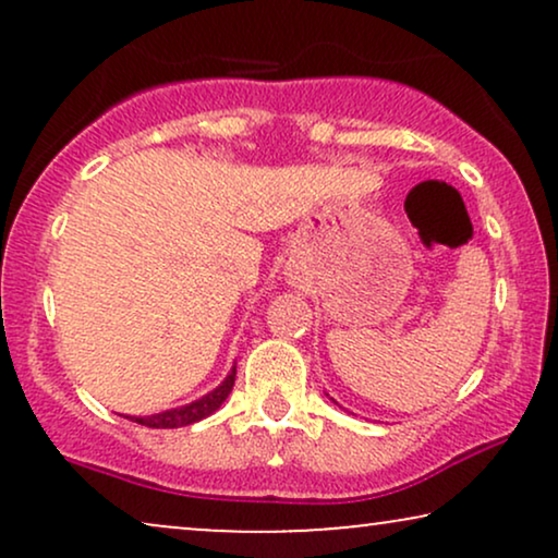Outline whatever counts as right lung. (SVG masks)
Segmentation results:
<instances>
[{"instance_id": "1", "label": "right lung", "mask_w": 558, "mask_h": 558, "mask_svg": "<svg viewBox=\"0 0 558 558\" xmlns=\"http://www.w3.org/2000/svg\"><path fill=\"white\" fill-rule=\"evenodd\" d=\"M233 380H235V365L231 368V373L223 378V384L216 386L205 396H201V399L185 403V407L159 411V414H151V416H126V418H132V422L142 424V426H149V429H178V426L195 424V422H201V418L210 416L213 411H218L220 407H223L228 393L233 391Z\"/></svg>"}]
</instances>
